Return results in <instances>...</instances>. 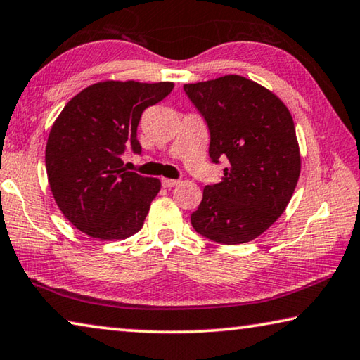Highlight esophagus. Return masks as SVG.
<instances>
[{
    "label": "esophagus",
    "instance_id": "esophagus-1",
    "mask_svg": "<svg viewBox=\"0 0 360 360\" xmlns=\"http://www.w3.org/2000/svg\"><path fill=\"white\" fill-rule=\"evenodd\" d=\"M162 184H163V187H174V186H178V184H179V181H178V179H168V178H163V179H162Z\"/></svg>",
    "mask_w": 360,
    "mask_h": 360
}]
</instances>
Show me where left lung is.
Returning <instances> with one entry per match:
<instances>
[{
    "instance_id": "8db88e82",
    "label": "left lung",
    "mask_w": 360,
    "mask_h": 360,
    "mask_svg": "<svg viewBox=\"0 0 360 360\" xmlns=\"http://www.w3.org/2000/svg\"><path fill=\"white\" fill-rule=\"evenodd\" d=\"M184 91L207 122L211 162H229L222 181L203 189L192 227L224 245L253 240L283 213L300 178L292 113L240 75L184 84Z\"/></svg>"
}]
</instances>
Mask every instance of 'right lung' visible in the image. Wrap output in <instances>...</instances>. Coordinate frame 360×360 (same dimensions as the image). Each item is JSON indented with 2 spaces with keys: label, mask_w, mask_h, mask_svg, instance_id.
<instances>
[{
  "label": "right lung",
  "mask_w": 360,
  "mask_h": 360,
  "mask_svg": "<svg viewBox=\"0 0 360 360\" xmlns=\"http://www.w3.org/2000/svg\"><path fill=\"white\" fill-rule=\"evenodd\" d=\"M173 88L169 82L96 83L57 117L46 144L51 192L86 236L118 240L141 231L162 184L124 169L122 155L127 147L142 152L136 134L142 112Z\"/></svg>",
  "instance_id": "obj_1"
}]
</instances>
